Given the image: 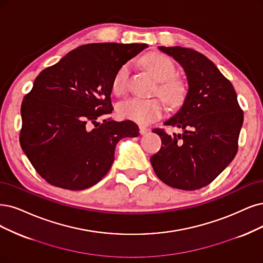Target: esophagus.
Segmentation results:
<instances>
[{
    "label": "esophagus",
    "instance_id": "34e87169",
    "mask_svg": "<svg viewBox=\"0 0 263 263\" xmlns=\"http://www.w3.org/2000/svg\"><path fill=\"white\" fill-rule=\"evenodd\" d=\"M148 131H149V129L146 128V126H144V125H141V126H140V133H141L142 135L146 134Z\"/></svg>",
    "mask_w": 263,
    "mask_h": 263
}]
</instances>
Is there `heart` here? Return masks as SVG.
Returning <instances> with one entry per match:
<instances>
[{
	"label": "heart",
	"instance_id": "heart-1",
	"mask_svg": "<svg viewBox=\"0 0 263 263\" xmlns=\"http://www.w3.org/2000/svg\"><path fill=\"white\" fill-rule=\"evenodd\" d=\"M143 63L146 69L156 81L160 82L157 93L170 105H178L184 97V86L176 78V66L170 57L162 53L153 52L144 57ZM130 65L124 64L116 72L112 80V91L116 94H122L128 84ZM164 107L160 100H143L132 97L117 106V114L121 119L131 120L140 124H147L159 119L163 115Z\"/></svg>",
	"mask_w": 263,
	"mask_h": 263
}]
</instances>
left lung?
Segmentation results:
<instances>
[{"label":"left lung","mask_w":263,"mask_h":263,"mask_svg":"<svg viewBox=\"0 0 263 263\" xmlns=\"http://www.w3.org/2000/svg\"><path fill=\"white\" fill-rule=\"evenodd\" d=\"M158 48L182 66L189 90L178 112L163 122L183 133L153 130L161 139V148L151 157L152 166L171 187L199 190L234 159L244 112L232 83L205 55L181 46Z\"/></svg>","instance_id":"obj_1"}]
</instances>
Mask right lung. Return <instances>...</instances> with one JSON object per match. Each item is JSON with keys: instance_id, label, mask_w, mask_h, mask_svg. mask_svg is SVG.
Wrapping results in <instances>:
<instances>
[{"instance_id": "obj_1", "label": "right lung", "mask_w": 263, "mask_h": 263, "mask_svg": "<svg viewBox=\"0 0 263 263\" xmlns=\"http://www.w3.org/2000/svg\"><path fill=\"white\" fill-rule=\"evenodd\" d=\"M147 44L81 45L42 70L22 103L19 142L36 172L54 186L81 191L100 182L116 145L139 137L131 120L99 119L112 112L116 72Z\"/></svg>"}]
</instances>
